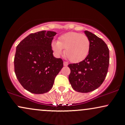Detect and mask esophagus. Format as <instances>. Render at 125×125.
I'll return each mask as SVG.
<instances>
[{"label":"esophagus","instance_id":"1","mask_svg":"<svg viewBox=\"0 0 125 125\" xmlns=\"http://www.w3.org/2000/svg\"><path fill=\"white\" fill-rule=\"evenodd\" d=\"M63 64H64V66H67L68 65V62H65V61H64V63H63Z\"/></svg>","mask_w":125,"mask_h":125}]
</instances>
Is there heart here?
Masks as SVG:
<instances>
[{"label":"heart","instance_id":"obj_1","mask_svg":"<svg viewBox=\"0 0 125 125\" xmlns=\"http://www.w3.org/2000/svg\"><path fill=\"white\" fill-rule=\"evenodd\" d=\"M51 46L58 56L63 52L71 62L76 63L84 60L89 54L91 42L88 36L77 32H68L59 37L58 41H53Z\"/></svg>","mask_w":125,"mask_h":125}]
</instances>
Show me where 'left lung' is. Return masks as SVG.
<instances>
[{
    "mask_svg": "<svg viewBox=\"0 0 125 125\" xmlns=\"http://www.w3.org/2000/svg\"><path fill=\"white\" fill-rule=\"evenodd\" d=\"M84 34L91 42L89 54L83 61L68 65L72 88L82 93L99 88L105 80L109 65V49L105 43L91 32L86 30Z\"/></svg>",
    "mask_w": 125,
    "mask_h": 125,
    "instance_id": "1",
    "label": "left lung"
}]
</instances>
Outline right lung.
<instances>
[{
    "instance_id": "add662e5",
    "label": "right lung",
    "mask_w": 125,
    "mask_h": 125,
    "mask_svg": "<svg viewBox=\"0 0 125 125\" xmlns=\"http://www.w3.org/2000/svg\"><path fill=\"white\" fill-rule=\"evenodd\" d=\"M57 33H31L16 48L14 68L17 78L27 91L36 94L49 92L63 67L62 59L53 57L51 43Z\"/></svg>"
}]
</instances>
